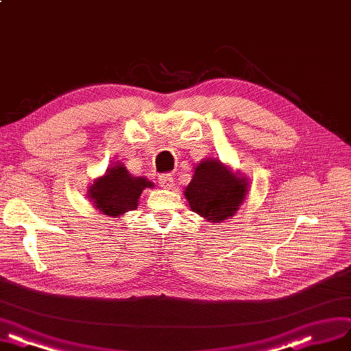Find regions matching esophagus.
<instances>
[{"label":"esophagus","mask_w":351,"mask_h":351,"mask_svg":"<svg viewBox=\"0 0 351 351\" xmlns=\"http://www.w3.org/2000/svg\"><path fill=\"white\" fill-rule=\"evenodd\" d=\"M158 183L162 189H171L174 186V180L171 174H161L158 176Z\"/></svg>","instance_id":"obj_1"}]
</instances>
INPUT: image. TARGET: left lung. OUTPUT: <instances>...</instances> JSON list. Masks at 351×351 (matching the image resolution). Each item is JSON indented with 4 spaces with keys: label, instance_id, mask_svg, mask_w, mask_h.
<instances>
[{
    "label": "left lung",
    "instance_id": "left-lung-1",
    "mask_svg": "<svg viewBox=\"0 0 351 351\" xmlns=\"http://www.w3.org/2000/svg\"><path fill=\"white\" fill-rule=\"evenodd\" d=\"M248 181L235 174L219 160H203L184 190L190 209L208 222L219 223L232 217L245 200Z\"/></svg>",
    "mask_w": 351,
    "mask_h": 351
}]
</instances>
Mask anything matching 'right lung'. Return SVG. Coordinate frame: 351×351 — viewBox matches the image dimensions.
I'll use <instances>...</instances> for the list:
<instances>
[{"mask_svg": "<svg viewBox=\"0 0 351 351\" xmlns=\"http://www.w3.org/2000/svg\"><path fill=\"white\" fill-rule=\"evenodd\" d=\"M154 184L145 177L132 176L123 164L107 168L104 176L95 178L90 186L88 196L93 204L104 215L120 217L138 208L143 189Z\"/></svg>", "mask_w": 351, "mask_h": 351, "instance_id": "obj_1", "label": "right lung"}]
</instances>
